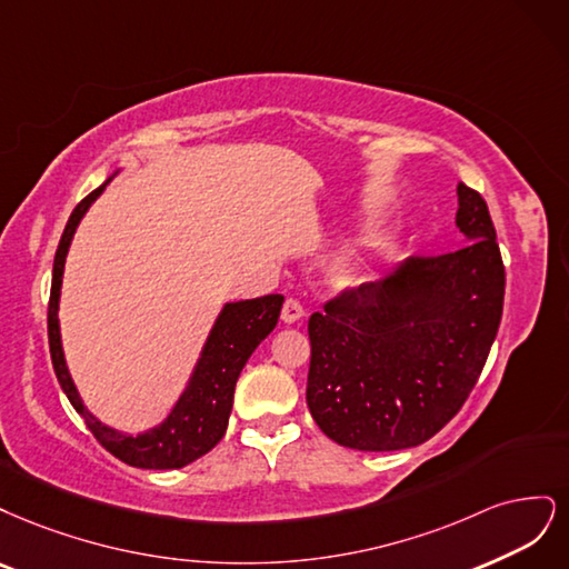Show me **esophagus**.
<instances>
[{
  "instance_id": "obj_1",
  "label": "esophagus",
  "mask_w": 569,
  "mask_h": 569,
  "mask_svg": "<svg viewBox=\"0 0 569 569\" xmlns=\"http://www.w3.org/2000/svg\"><path fill=\"white\" fill-rule=\"evenodd\" d=\"M281 319H283V323H302V319H305L302 305H300L298 300L288 298V300L283 302V309H281Z\"/></svg>"
}]
</instances>
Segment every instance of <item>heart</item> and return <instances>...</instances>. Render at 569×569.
Wrapping results in <instances>:
<instances>
[{"instance_id": "heart-1", "label": "heart", "mask_w": 569, "mask_h": 569, "mask_svg": "<svg viewBox=\"0 0 569 569\" xmlns=\"http://www.w3.org/2000/svg\"><path fill=\"white\" fill-rule=\"evenodd\" d=\"M361 281H363V273H361V271H345V273H342V283H345V286H352V288H355V286H359Z\"/></svg>"}]
</instances>
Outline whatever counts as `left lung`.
<instances>
[{"label":"left lung","instance_id":"8db88e82","mask_svg":"<svg viewBox=\"0 0 569 569\" xmlns=\"http://www.w3.org/2000/svg\"><path fill=\"white\" fill-rule=\"evenodd\" d=\"M461 248L399 262L309 319L307 407L333 442L397 451L463 407L497 338L506 271L485 198L456 187Z\"/></svg>","mask_w":569,"mask_h":569}]
</instances>
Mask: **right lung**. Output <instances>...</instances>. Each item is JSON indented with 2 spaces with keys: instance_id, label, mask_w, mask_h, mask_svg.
Listing matches in <instances>:
<instances>
[{
  "instance_id": "right-lung-1",
  "label": "right lung",
  "mask_w": 569,
  "mask_h": 569,
  "mask_svg": "<svg viewBox=\"0 0 569 569\" xmlns=\"http://www.w3.org/2000/svg\"><path fill=\"white\" fill-rule=\"evenodd\" d=\"M108 177L103 184L91 191L84 200H80L78 208L72 210L63 236L59 241L57 258H53L51 271V296H49V352L53 371H57L61 390L66 392L68 401L82 418L87 428L99 439V445L111 451L122 463L146 468V470H172L184 468L193 463L196 458L206 456L219 439L224 437L229 426V413L233 407V390L236 380L241 376L246 361L250 355L279 321L283 296H264L254 300H238L227 302L214 319L210 328V336L200 350V357L193 366V373L187 382L184 392L177 399V405L162 420L160 426L139 432V435H124L111 426L101 423V420L91 413L76 382L70 378L68 363L63 357V342H61V323H59V300H61V286H63V269L68 248L72 243V236L78 231L84 212L91 203L103 193L108 187Z\"/></svg>"
}]
</instances>
